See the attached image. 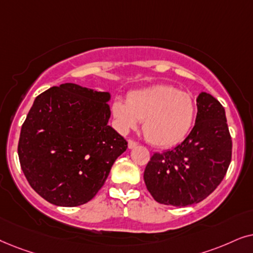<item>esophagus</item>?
Segmentation results:
<instances>
[{
  "instance_id": "obj_1",
  "label": "esophagus",
  "mask_w": 253,
  "mask_h": 253,
  "mask_svg": "<svg viewBox=\"0 0 253 253\" xmlns=\"http://www.w3.org/2000/svg\"><path fill=\"white\" fill-rule=\"evenodd\" d=\"M136 146H137V142H136V141H134V140H128V148H129V149H132V148L136 147Z\"/></svg>"
}]
</instances>
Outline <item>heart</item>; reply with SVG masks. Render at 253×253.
Here are the masks:
<instances>
[{"label":"heart","mask_w":253,"mask_h":253,"mask_svg":"<svg viewBox=\"0 0 253 253\" xmlns=\"http://www.w3.org/2000/svg\"><path fill=\"white\" fill-rule=\"evenodd\" d=\"M112 113L121 132L135 128L143 121L142 132L148 142L170 147L190 130L195 104L190 93L173 85L156 84L129 92L127 100L116 98Z\"/></svg>","instance_id":"heart-1"}]
</instances>
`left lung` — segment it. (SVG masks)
<instances>
[{"mask_svg":"<svg viewBox=\"0 0 253 253\" xmlns=\"http://www.w3.org/2000/svg\"><path fill=\"white\" fill-rule=\"evenodd\" d=\"M195 125L173 149L155 153L144 183L157 203L174 207L198 204L221 184L231 162L232 141L224 107L210 93L197 99Z\"/></svg>","mask_w":253,"mask_h":253,"instance_id":"8db88e82","label":"left lung"}]
</instances>
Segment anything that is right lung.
Wrapping results in <instances>:
<instances>
[{"instance_id":"1","label":"right lung","mask_w":253,"mask_h":253,"mask_svg":"<svg viewBox=\"0 0 253 253\" xmlns=\"http://www.w3.org/2000/svg\"><path fill=\"white\" fill-rule=\"evenodd\" d=\"M109 92L74 83L36 97L18 141L21 168L31 187L48 203L75 207L105 183L127 141L107 125Z\"/></svg>"}]
</instances>
